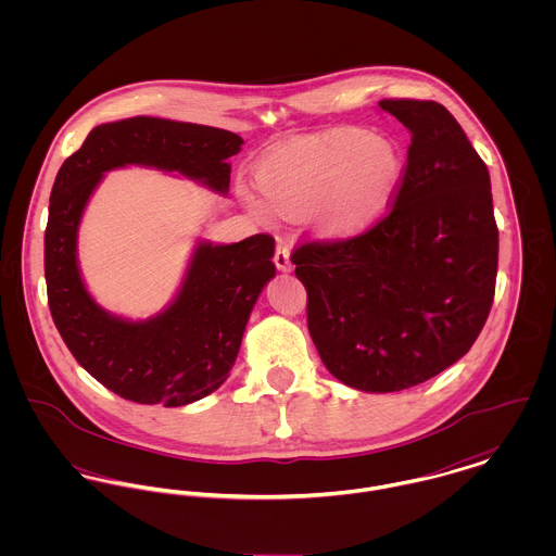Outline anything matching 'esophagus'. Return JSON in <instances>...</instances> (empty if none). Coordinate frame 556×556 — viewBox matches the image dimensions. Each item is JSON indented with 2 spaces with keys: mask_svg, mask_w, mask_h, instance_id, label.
I'll list each match as a JSON object with an SVG mask.
<instances>
[{
  "mask_svg": "<svg viewBox=\"0 0 556 556\" xmlns=\"http://www.w3.org/2000/svg\"><path fill=\"white\" fill-rule=\"evenodd\" d=\"M274 263L278 269L282 271H291L293 269V263H291V252H289V245L285 241H278L276 245V254H274Z\"/></svg>",
  "mask_w": 556,
  "mask_h": 556,
  "instance_id": "obj_1",
  "label": "esophagus"
}]
</instances>
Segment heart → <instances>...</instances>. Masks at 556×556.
<instances>
[{
  "label": "heart",
  "mask_w": 556,
  "mask_h": 556,
  "mask_svg": "<svg viewBox=\"0 0 556 556\" xmlns=\"http://www.w3.org/2000/svg\"><path fill=\"white\" fill-rule=\"evenodd\" d=\"M402 177V156L383 137L364 128H338L285 143L261 160L256 184L267 203L285 216L313 210L331 238L370 227L390 205ZM256 214L265 207L248 199Z\"/></svg>",
  "instance_id": "1"
}]
</instances>
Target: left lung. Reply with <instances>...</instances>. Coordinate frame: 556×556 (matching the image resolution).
<instances>
[{
  "mask_svg": "<svg viewBox=\"0 0 556 556\" xmlns=\"http://www.w3.org/2000/svg\"><path fill=\"white\" fill-rule=\"evenodd\" d=\"M410 130L390 212L346 239L291 252L325 368L362 392L419 386L469 353L490 315L498 229L490 175L434 100L386 98Z\"/></svg>",
  "mask_w": 556,
  "mask_h": 556,
  "instance_id": "8db88e82",
  "label": "left lung"
}]
</instances>
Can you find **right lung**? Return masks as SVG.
Returning <instances> with one entry per match:
<instances>
[{"label": "right lung", "instance_id": "add662e5", "mask_svg": "<svg viewBox=\"0 0 556 556\" xmlns=\"http://www.w3.org/2000/svg\"><path fill=\"white\" fill-rule=\"evenodd\" d=\"M241 137L199 124L130 117L96 126L64 160L45 231L51 317L80 366L106 390L139 404L184 406L218 390L238 357L252 306L276 274L274 238L199 243L175 302L148 320L104 313L85 291L77 231L89 194L109 168L159 166L227 192Z\"/></svg>", "mask_w": 556, "mask_h": 556}]
</instances>
